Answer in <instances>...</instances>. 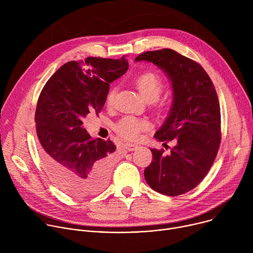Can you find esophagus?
<instances>
[{"mask_svg": "<svg viewBox=\"0 0 253 253\" xmlns=\"http://www.w3.org/2000/svg\"><path fill=\"white\" fill-rule=\"evenodd\" d=\"M138 147H139V146L137 145V144H132V143H126V144H124V148H126V149L129 150V151H134V150H136Z\"/></svg>", "mask_w": 253, "mask_h": 253, "instance_id": "34e87169", "label": "esophagus"}]
</instances>
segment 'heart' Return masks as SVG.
<instances>
[{"label":"heart","mask_w":253,"mask_h":253,"mask_svg":"<svg viewBox=\"0 0 253 253\" xmlns=\"http://www.w3.org/2000/svg\"><path fill=\"white\" fill-rule=\"evenodd\" d=\"M135 85L140 91L141 95L147 101L156 100L164 89V82L161 77L153 72H145L139 75L135 80ZM116 90L111 88L107 93L106 103L107 105H112L115 99ZM150 127V122L146 119L137 118L134 116L123 117L116 125V132L124 139L136 140L140 137L143 131Z\"/></svg>","instance_id":"heart-1"}]
</instances>
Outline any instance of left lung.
I'll use <instances>...</instances> for the list:
<instances>
[{
  "label": "left lung",
  "instance_id": "left-lung-1",
  "mask_svg": "<svg viewBox=\"0 0 253 253\" xmlns=\"http://www.w3.org/2000/svg\"><path fill=\"white\" fill-rule=\"evenodd\" d=\"M136 62H152L171 81L173 101L168 117L154 137L176 145L168 155L150 149L153 160L144 170L155 191L177 196L195 188L210 170L220 141V107L214 85L197 62L171 49L148 51Z\"/></svg>",
  "mask_w": 253,
  "mask_h": 253
}]
</instances>
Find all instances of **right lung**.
I'll return each instance as SVG.
<instances>
[{"mask_svg": "<svg viewBox=\"0 0 253 253\" xmlns=\"http://www.w3.org/2000/svg\"><path fill=\"white\" fill-rule=\"evenodd\" d=\"M127 70L125 56L71 61L55 72L39 96L35 122L40 157L54 183L71 196L97 194L107 183L116 146L109 139L92 138L82 119L100 113L110 83Z\"/></svg>", "mask_w": 253, "mask_h": 253, "instance_id": "add662e5", "label": "right lung"}]
</instances>
